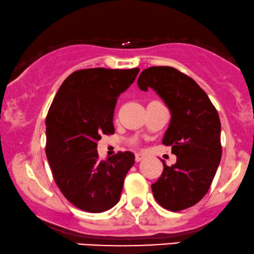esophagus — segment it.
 Wrapping results in <instances>:
<instances>
[{
  "label": "esophagus",
  "mask_w": 254,
  "mask_h": 254,
  "mask_svg": "<svg viewBox=\"0 0 254 254\" xmlns=\"http://www.w3.org/2000/svg\"><path fill=\"white\" fill-rule=\"evenodd\" d=\"M144 158H145V155L142 154V152H138V154H136L135 161L136 162H140L142 160H144Z\"/></svg>",
  "instance_id": "1"
}]
</instances>
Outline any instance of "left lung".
Instances as JSON below:
<instances>
[{"label": "left lung", "instance_id": "1", "mask_svg": "<svg viewBox=\"0 0 254 254\" xmlns=\"http://www.w3.org/2000/svg\"><path fill=\"white\" fill-rule=\"evenodd\" d=\"M137 84L142 91H156L172 115L162 143L172 146L177 160L172 167L162 161L152 194L168 210L189 208L207 194L221 160L218 111L196 81L174 67H149Z\"/></svg>", "mask_w": 254, "mask_h": 254}]
</instances>
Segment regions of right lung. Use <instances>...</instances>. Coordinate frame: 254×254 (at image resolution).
<instances>
[{"instance_id":"1","label":"right lung","mask_w":254,"mask_h":254,"mask_svg":"<svg viewBox=\"0 0 254 254\" xmlns=\"http://www.w3.org/2000/svg\"><path fill=\"white\" fill-rule=\"evenodd\" d=\"M139 68H86L61 84L46 117V156L54 181L77 208L102 213L117 204L124 179L135 163L131 151L100 161L97 142L112 135L119 94Z\"/></svg>"}]
</instances>
